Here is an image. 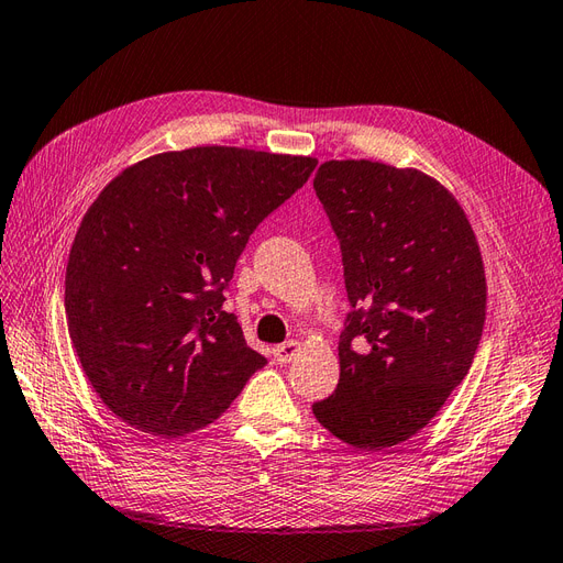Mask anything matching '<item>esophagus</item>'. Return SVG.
<instances>
[{
	"label": "esophagus",
	"mask_w": 563,
	"mask_h": 563,
	"mask_svg": "<svg viewBox=\"0 0 563 563\" xmlns=\"http://www.w3.org/2000/svg\"><path fill=\"white\" fill-rule=\"evenodd\" d=\"M297 352H299V344L290 340V342H283V344H278V347L273 350V356H276V362H278V364H290Z\"/></svg>",
	"instance_id": "esophagus-1"
}]
</instances>
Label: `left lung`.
I'll return each mask as SVG.
<instances>
[{
	"instance_id": "obj_1",
	"label": "left lung",
	"mask_w": 563,
	"mask_h": 563,
	"mask_svg": "<svg viewBox=\"0 0 563 563\" xmlns=\"http://www.w3.org/2000/svg\"><path fill=\"white\" fill-rule=\"evenodd\" d=\"M340 242L350 311L340 383L313 401L356 450L421 430L466 378L485 325V271L464 209L413 168L325 162L313 178Z\"/></svg>"
}]
</instances>
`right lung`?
Masks as SVG:
<instances>
[{
	"label": "right lung",
	"mask_w": 563,
	"mask_h": 563,
	"mask_svg": "<svg viewBox=\"0 0 563 563\" xmlns=\"http://www.w3.org/2000/svg\"><path fill=\"white\" fill-rule=\"evenodd\" d=\"M313 168L311 156L195 147L144 158L97 197L64 305L85 376L119 419L158 438L199 430L266 364L225 290L250 235Z\"/></svg>",
	"instance_id": "add662e5"
}]
</instances>
